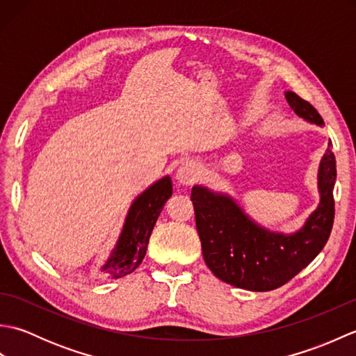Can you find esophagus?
Masks as SVG:
<instances>
[{"mask_svg":"<svg viewBox=\"0 0 356 356\" xmlns=\"http://www.w3.org/2000/svg\"><path fill=\"white\" fill-rule=\"evenodd\" d=\"M199 176H200V170L194 162H184L176 171L177 184L182 186H188V185L194 184L195 180L199 179Z\"/></svg>","mask_w":356,"mask_h":356,"instance_id":"obj_1","label":"esophagus"}]
</instances>
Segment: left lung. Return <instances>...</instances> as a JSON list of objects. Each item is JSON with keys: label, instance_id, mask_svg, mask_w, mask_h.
Masks as SVG:
<instances>
[{"label": "left lung", "instance_id": "1", "mask_svg": "<svg viewBox=\"0 0 356 356\" xmlns=\"http://www.w3.org/2000/svg\"><path fill=\"white\" fill-rule=\"evenodd\" d=\"M293 113L323 127V118L307 101L284 92ZM337 162L332 142L320 161V203L300 229L270 231L245 213L228 193L194 185L191 200L207 266L222 282L252 292L277 289L303 270L326 245L334 225Z\"/></svg>", "mask_w": 356, "mask_h": 356}]
</instances>
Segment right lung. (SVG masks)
Here are the masks:
<instances>
[{
	"label": "right lung",
	"instance_id": "add662e5",
	"mask_svg": "<svg viewBox=\"0 0 356 356\" xmlns=\"http://www.w3.org/2000/svg\"><path fill=\"white\" fill-rule=\"evenodd\" d=\"M172 195L170 176H163L136 195L127 211L125 220L108 259L99 268L102 275L111 280L125 277L139 266L147 254L148 240L161 216L163 205Z\"/></svg>",
	"mask_w": 356,
	"mask_h": 356
}]
</instances>
